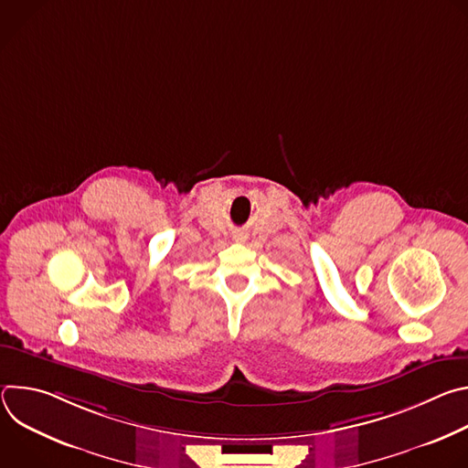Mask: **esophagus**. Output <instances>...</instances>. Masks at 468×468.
I'll return each mask as SVG.
<instances>
[{"mask_svg":"<svg viewBox=\"0 0 468 468\" xmlns=\"http://www.w3.org/2000/svg\"><path fill=\"white\" fill-rule=\"evenodd\" d=\"M235 240H242V235H237V237H235Z\"/></svg>","mask_w":468,"mask_h":468,"instance_id":"obj_1","label":"esophagus"}]
</instances>
